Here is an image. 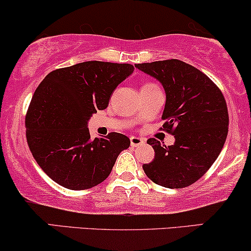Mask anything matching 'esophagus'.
Wrapping results in <instances>:
<instances>
[{"instance_id":"esophagus-1","label":"esophagus","mask_w":251,"mask_h":251,"mask_svg":"<svg viewBox=\"0 0 251 251\" xmlns=\"http://www.w3.org/2000/svg\"><path fill=\"white\" fill-rule=\"evenodd\" d=\"M145 143V141H144V138H142V137H130V145L131 147H138V145H142V144H144Z\"/></svg>"}]
</instances>
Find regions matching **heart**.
Listing matches in <instances>:
<instances>
[{"instance_id":"obj_1","label":"heart","mask_w":251,"mask_h":251,"mask_svg":"<svg viewBox=\"0 0 251 251\" xmlns=\"http://www.w3.org/2000/svg\"><path fill=\"white\" fill-rule=\"evenodd\" d=\"M156 87H158V86H157L156 83H152V82H148V83H145V85H144L143 87H142V88H156Z\"/></svg>"}]
</instances>
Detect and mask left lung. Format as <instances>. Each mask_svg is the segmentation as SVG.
Instances as JSON below:
<instances>
[{
	"label": "left lung",
	"instance_id": "8db88e82",
	"mask_svg": "<svg viewBox=\"0 0 251 251\" xmlns=\"http://www.w3.org/2000/svg\"><path fill=\"white\" fill-rule=\"evenodd\" d=\"M162 83L166 94L163 129L175 135L164 147L149 138L154 158L143 164L148 178L168 188L190 186L207 172L227 138L229 116L224 94L206 74L178 59L136 64Z\"/></svg>",
	"mask_w": 251,
	"mask_h": 251
}]
</instances>
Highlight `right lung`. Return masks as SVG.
<instances>
[{
	"label": "right lung",
	"mask_w": 251,
	"mask_h": 251,
	"mask_svg": "<svg viewBox=\"0 0 251 251\" xmlns=\"http://www.w3.org/2000/svg\"><path fill=\"white\" fill-rule=\"evenodd\" d=\"M130 64L85 61L52 71L31 99L26 141L33 158L52 180L69 190H87L110 175L126 135L91 140L87 123L106 109L111 93L134 72Z\"/></svg>",
	"instance_id": "obj_1"
}]
</instances>
